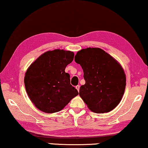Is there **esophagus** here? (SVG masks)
<instances>
[{
	"instance_id": "34e87169",
	"label": "esophagus",
	"mask_w": 148,
	"mask_h": 148,
	"mask_svg": "<svg viewBox=\"0 0 148 148\" xmlns=\"http://www.w3.org/2000/svg\"><path fill=\"white\" fill-rule=\"evenodd\" d=\"M75 88H77V90H78V91H79V88H80V86H79V85H77L76 87H75Z\"/></svg>"
}]
</instances>
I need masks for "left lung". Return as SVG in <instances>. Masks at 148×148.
Returning <instances> with one entry per match:
<instances>
[{
  "label": "left lung",
  "mask_w": 148,
  "mask_h": 148,
  "mask_svg": "<svg viewBox=\"0 0 148 148\" xmlns=\"http://www.w3.org/2000/svg\"><path fill=\"white\" fill-rule=\"evenodd\" d=\"M75 61L83 70L85 85L79 95L92 112H110L119 105L126 84L124 69L110 54L99 47L82 49Z\"/></svg>",
  "instance_id": "obj_1"
}]
</instances>
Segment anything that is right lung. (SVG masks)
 I'll return each instance as SVG.
<instances>
[{
	"label": "right lung",
	"instance_id": "add662e5",
	"mask_svg": "<svg viewBox=\"0 0 148 148\" xmlns=\"http://www.w3.org/2000/svg\"><path fill=\"white\" fill-rule=\"evenodd\" d=\"M74 53L63 49L47 51L29 65L24 76V85L29 99L40 110L58 112L79 94L70 84L65 73Z\"/></svg>",
	"mask_w": 148,
	"mask_h": 148
}]
</instances>
